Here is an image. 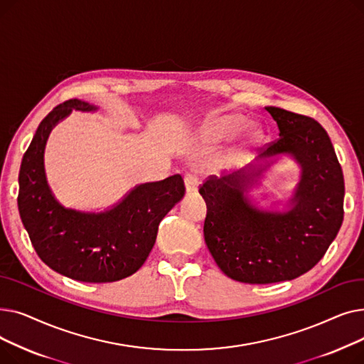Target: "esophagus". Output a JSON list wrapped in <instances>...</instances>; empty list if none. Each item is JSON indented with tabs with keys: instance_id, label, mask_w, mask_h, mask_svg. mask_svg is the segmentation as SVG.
<instances>
[{
	"instance_id": "1",
	"label": "esophagus",
	"mask_w": 364,
	"mask_h": 364,
	"mask_svg": "<svg viewBox=\"0 0 364 364\" xmlns=\"http://www.w3.org/2000/svg\"><path fill=\"white\" fill-rule=\"evenodd\" d=\"M184 184H186V192L187 195H192L198 192V186H199V178L193 172H187L184 176Z\"/></svg>"
}]
</instances>
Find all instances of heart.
I'll return each instance as SVG.
<instances>
[{"label":"heart","mask_w":364,"mask_h":364,"mask_svg":"<svg viewBox=\"0 0 364 364\" xmlns=\"http://www.w3.org/2000/svg\"><path fill=\"white\" fill-rule=\"evenodd\" d=\"M246 125V118L240 113H228L223 114V117H218L214 119L211 124L208 125L206 132L211 136L213 139L217 140H225V139H232L236 134H239ZM262 139V134L259 129H251L250 134H247V143L255 144Z\"/></svg>","instance_id":"obj_1"}]
</instances>
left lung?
<instances>
[{
	"label": "left lung",
	"instance_id": "1",
	"mask_svg": "<svg viewBox=\"0 0 364 364\" xmlns=\"http://www.w3.org/2000/svg\"><path fill=\"white\" fill-rule=\"evenodd\" d=\"M279 127V139L259 155H291L301 178L288 211H264L245 196L270 165L209 177L199 188L206 202L203 236L221 272L251 284L292 280L326 254L343 220L342 168L324 128L310 117L265 107Z\"/></svg>",
	"mask_w": 364,
	"mask_h": 364
}]
</instances>
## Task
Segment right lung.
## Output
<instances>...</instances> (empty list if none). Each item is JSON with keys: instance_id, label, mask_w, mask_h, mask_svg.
<instances>
[{"instance_id": "right-lung-1", "label": "right lung", "mask_w": 364, "mask_h": 364, "mask_svg": "<svg viewBox=\"0 0 364 364\" xmlns=\"http://www.w3.org/2000/svg\"><path fill=\"white\" fill-rule=\"evenodd\" d=\"M72 110L97 107L78 99L55 106L41 121L18 172L17 205L35 251L51 270L87 283H107L136 273L155 245L158 227L186 187L180 174L144 183L109 211L81 213L55 200L44 171L53 127Z\"/></svg>"}]
</instances>
